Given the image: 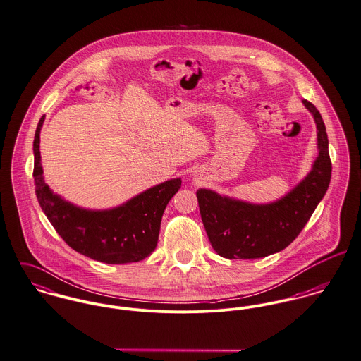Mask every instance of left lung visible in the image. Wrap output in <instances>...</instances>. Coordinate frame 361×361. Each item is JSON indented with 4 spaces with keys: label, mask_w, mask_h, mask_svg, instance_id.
I'll use <instances>...</instances> for the list:
<instances>
[{
    "label": "left lung",
    "mask_w": 361,
    "mask_h": 361,
    "mask_svg": "<svg viewBox=\"0 0 361 361\" xmlns=\"http://www.w3.org/2000/svg\"><path fill=\"white\" fill-rule=\"evenodd\" d=\"M302 102L317 126L319 155L307 176L288 194L270 203H250L206 188L197 191L200 217L217 255L259 259L280 252L299 235L324 198L332 171L325 124L312 102Z\"/></svg>",
    "instance_id": "1"
}]
</instances>
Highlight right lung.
Wrapping results in <instances>:
<instances>
[{
	"label": "right lung",
	"mask_w": 361,
	"mask_h": 361,
	"mask_svg": "<svg viewBox=\"0 0 361 361\" xmlns=\"http://www.w3.org/2000/svg\"><path fill=\"white\" fill-rule=\"evenodd\" d=\"M41 118L33 142L35 185L42 212L56 233L72 249L97 262L124 264L148 257L157 247L161 216L181 178L161 183L112 209L92 210L55 194L42 176Z\"/></svg>",
	"instance_id": "add662e5"
}]
</instances>
